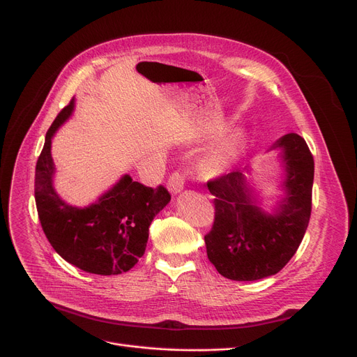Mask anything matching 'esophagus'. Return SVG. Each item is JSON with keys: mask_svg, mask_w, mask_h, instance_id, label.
Here are the masks:
<instances>
[{"mask_svg": "<svg viewBox=\"0 0 357 357\" xmlns=\"http://www.w3.org/2000/svg\"><path fill=\"white\" fill-rule=\"evenodd\" d=\"M186 182V176L182 172H174L171 176L167 179V188L172 194H178L183 190Z\"/></svg>", "mask_w": 357, "mask_h": 357, "instance_id": "1", "label": "esophagus"}]
</instances>
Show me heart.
Returning a JSON list of instances; mask_svg holds the SVG:
<instances>
[{"label":"heart","mask_w":357,"mask_h":357,"mask_svg":"<svg viewBox=\"0 0 357 357\" xmlns=\"http://www.w3.org/2000/svg\"><path fill=\"white\" fill-rule=\"evenodd\" d=\"M241 150V137L233 135L220 142L201 160V172L207 178L222 175L233 165Z\"/></svg>","instance_id":"b5f03b06"}]
</instances>
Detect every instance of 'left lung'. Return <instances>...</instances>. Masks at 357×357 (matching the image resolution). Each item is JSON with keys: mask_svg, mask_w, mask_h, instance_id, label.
<instances>
[{"mask_svg": "<svg viewBox=\"0 0 357 357\" xmlns=\"http://www.w3.org/2000/svg\"><path fill=\"white\" fill-rule=\"evenodd\" d=\"M287 167V197L276 214L257 207L246 176L240 171L207 182L214 195V222L205 234L207 256L220 275L233 280H256L278 273L307 231L314 182V158L296 133L280 137Z\"/></svg>", "mask_w": 357, "mask_h": 357, "instance_id": "obj_1", "label": "left lung"}]
</instances>
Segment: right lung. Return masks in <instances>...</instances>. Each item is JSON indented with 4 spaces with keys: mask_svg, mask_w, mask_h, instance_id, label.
Segmentation results:
<instances>
[{
    "mask_svg": "<svg viewBox=\"0 0 357 357\" xmlns=\"http://www.w3.org/2000/svg\"><path fill=\"white\" fill-rule=\"evenodd\" d=\"M72 109L73 100L49 127L37 159V214L52 248L70 265L96 275H119L130 271L144 255L150 222L171 201V194L163 185L150 188L126 175L89 207L65 204L52 186L54 166L50 144L54 131Z\"/></svg>",
    "mask_w": 357,
    "mask_h": 357,
    "instance_id": "1",
    "label": "right lung"
}]
</instances>
